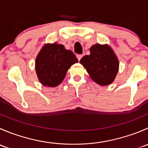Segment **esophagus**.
Instances as JSON below:
<instances>
[{"instance_id": "obj_1", "label": "esophagus", "mask_w": 148, "mask_h": 148, "mask_svg": "<svg viewBox=\"0 0 148 148\" xmlns=\"http://www.w3.org/2000/svg\"><path fill=\"white\" fill-rule=\"evenodd\" d=\"M82 55H81V54H77V58L78 59L79 61H80V59H82Z\"/></svg>"}]
</instances>
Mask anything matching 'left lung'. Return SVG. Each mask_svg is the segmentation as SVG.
Returning a JSON list of instances; mask_svg holds the SVG:
<instances>
[{
  "instance_id": "obj_1",
  "label": "left lung",
  "mask_w": 148,
  "mask_h": 148,
  "mask_svg": "<svg viewBox=\"0 0 148 148\" xmlns=\"http://www.w3.org/2000/svg\"><path fill=\"white\" fill-rule=\"evenodd\" d=\"M94 82L102 86L113 82L118 72L119 62L108 45L95 44L90 48V54L80 60Z\"/></svg>"
}]
</instances>
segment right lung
<instances>
[{
    "mask_svg": "<svg viewBox=\"0 0 148 148\" xmlns=\"http://www.w3.org/2000/svg\"><path fill=\"white\" fill-rule=\"evenodd\" d=\"M77 62L74 53L62 44H46L36 59L37 77L44 86L55 87L62 83L69 67Z\"/></svg>",
    "mask_w": 148,
    "mask_h": 148,
    "instance_id": "1",
    "label": "right lung"
}]
</instances>
